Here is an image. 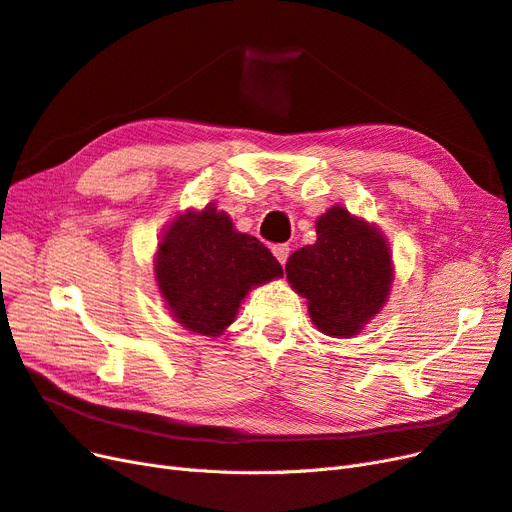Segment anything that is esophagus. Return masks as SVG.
<instances>
[{"label":"esophagus","mask_w":512,"mask_h":512,"mask_svg":"<svg viewBox=\"0 0 512 512\" xmlns=\"http://www.w3.org/2000/svg\"><path fill=\"white\" fill-rule=\"evenodd\" d=\"M272 253H274V257L283 263H287V257H289V253H291V249H289V244H274L272 246Z\"/></svg>","instance_id":"1"}]
</instances>
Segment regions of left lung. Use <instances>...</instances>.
Listing matches in <instances>:
<instances>
[{"label":"left lung","instance_id":"8db88e82","mask_svg":"<svg viewBox=\"0 0 512 512\" xmlns=\"http://www.w3.org/2000/svg\"><path fill=\"white\" fill-rule=\"evenodd\" d=\"M285 270L312 321L336 338L357 334L381 310L393 276L385 238L342 206L323 214L315 244L295 251Z\"/></svg>","mask_w":512,"mask_h":512}]
</instances>
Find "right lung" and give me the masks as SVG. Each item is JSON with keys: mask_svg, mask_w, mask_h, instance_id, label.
<instances>
[{"mask_svg": "<svg viewBox=\"0 0 512 512\" xmlns=\"http://www.w3.org/2000/svg\"><path fill=\"white\" fill-rule=\"evenodd\" d=\"M157 285L191 332L219 336L251 287L283 276L266 244L240 234L214 206L178 217L159 242Z\"/></svg>", "mask_w": 512, "mask_h": 512, "instance_id": "right-lung-1", "label": "right lung"}]
</instances>
